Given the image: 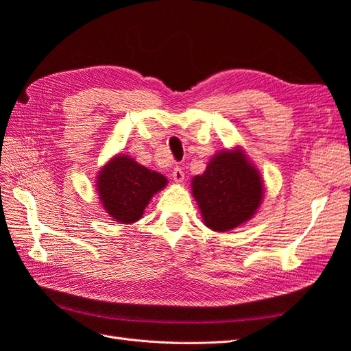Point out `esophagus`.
Returning a JSON list of instances; mask_svg holds the SVG:
<instances>
[{
  "label": "esophagus",
  "instance_id": "obj_1",
  "mask_svg": "<svg viewBox=\"0 0 351 351\" xmlns=\"http://www.w3.org/2000/svg\"><path fill=\"white\" fill-rule=\"evenodd\" d=\"M173 178H174V182H176V183H182L183 180H184V173H183V169L180 168V167H176V168H174V171H173Z\"/></svg>",
  "mask_w": 351,
  "mask_h": 351
}]
</instances>
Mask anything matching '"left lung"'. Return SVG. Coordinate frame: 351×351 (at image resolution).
Segmentation results:
<instances>
[{
	"label": "left lung",
	"instance_id": "left-lung-1",
	"mask_svg": "<svg viewBox=\"0 0 351 351\" xmlns=\"http://www.w3.org/2000/svg\"><path fill=\"white\" fill-rule=\"evenodd\" d=\"M192 192L205 226L230 231L256 214L263 184L258 169L236 147L212 156L204 174L192 180Z\"/></svg>",
	"mask_w": 351,
	"mask_h": 351
}]
</instances>
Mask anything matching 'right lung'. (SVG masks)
<instances>
[{
    "label": "right lung",
    "mask_w": 351,
    "mask_h": 351,
    "mask_svg": "<svg viewBox=\"0 0 351 351\" xmlns=\"http://www.w3.org/2000/svg\"><path fill=\"white\" fill-rule=\"evenodd\" d=\"M168 180L137 164L127 155H117L102 167L97 177V190L107 214L120 224L141 219L145 208Z\"/></svg>",
    "instance_id": "add662e5"
}]
</instances>
